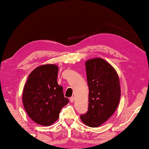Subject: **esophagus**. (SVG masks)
Wrapping results in <instances>:
<instances>
[{
    "label": "esophagus",
    "instance_id": "obj_1",
    "mask_svg": "<svg viewBox=\"0 0 149 149\" xmlns=\"http://www.w3.org/2000/svg\"><path fill=\"white\" fill-rule=\"evenodd\" d=\"M74 96H72V97H70V102H74Z\"/></svg>",
    "mask_w": 149,
    "mask_h": 149
}]
</instances>
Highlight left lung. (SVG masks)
<instances>
[{
  "mask_svg": "<svg viewBox=\"0 0 149 149\" xmlns=\"http://www.w3.org/2000/svg\"><path fill=\"white\" fill-rule=\"evenodd\" d=\"M89 87L88 111L81 115L85 125L96 127L115 113L121 97L119 79L115 68L102 58L85 62Z\"/></svg>",
  "mask_w": 149,
  "mask_h": 149,
  "instance_id": "obj_1",
  "label": "left lung"
}]
</instances>
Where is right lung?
I'll return each mask as SVG.
<instances>
[{
	"label": "right lung",
	"instance_id": "right-lung-1",
	"mask_svg": "<svg viewBox=\"0 0 149 149\" xmlns=\"http://www.w3.org/2000/svg\"><path fill=\"white\" fill-rule=\"evenodd\" d=\"M58 67L42 65L28 76L22 93L28 115L38 125L49 126L59 118L61 109L69 102L57 82Z\"/></svg>",
	"mask_w": 149,
	"mask_h": 149
}]
</instances>
